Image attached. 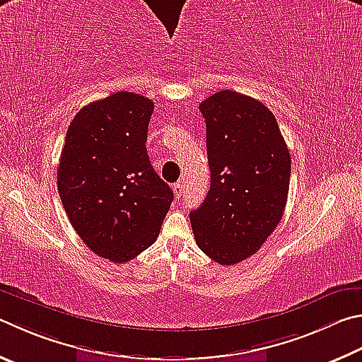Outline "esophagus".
<instances>
[{"mask_svg": "<svg viewBox=\"0 0 362 362\" xmlns=\"http://www.w3.org/2000/svg\"><path fill=\"white\" fill-rule=\"evenodd\" d=\"M173 189H174V194H175V198L179 199L180 196H182V193H183V187H182V183H180V182H179V183H174Z\"/></svg>", "mask_w": 362, "mask_h": 362, "instance_id": "obj_1", "label": "esophagus"}]
</instances>
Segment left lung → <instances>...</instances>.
Segmentation results:
<instances>
[{"instance_id":"left-lung-1","label":"left lung","mask_w":362,"mask_h":362,"mask_svg":"<svg viewBox=\"0 0 362 362\" xmlns=\"http://www.w3.org/2000/svg\"><path fill=\"white\" fill-rule=\"evenodd\" d=\"M199 110L210 189L189 221L202 252L231 266L258 252L284 216L291 156L274 114L255 98L223 90Z\"/></svg>"}]
</instances>
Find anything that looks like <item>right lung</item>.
Returning a JSON list of instances; mask_svg holds the SVG:
<instances>
[{
    "instance_id": "1",
    "label": "right lung",
    "mask_w": 362,
    "mask_h": 362,
    "mask_svg": "<svg viewBox=\"0 0 362 362\" xmlns=\"http://www.w3.org/2000/svg\"><path fill=\"white\" fill-rule=\"evenodd\" d=\"M152 112V100L129 91L90 103L72 118L58 164V193L72 228L114 262L153 244L174 199L148 160Z\"/></svg>"
}]
</instances>
